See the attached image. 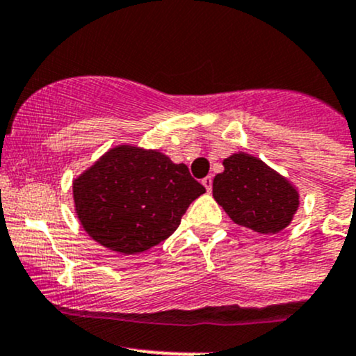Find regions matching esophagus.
Masks as SVG:
<instances>
[{
  "mask_svg": "<svg viewBox=\"0 0 356 356\" xmlns=\"http://www.w3.org/2000/svg\"><path fill=\"white\" fill-rule=\"evenodd\" d=\"M202 186L206 187V191H208V193H211V189H213V177L208 175V177L202 179Z\"/></svg>",
  "mask_w": 356,
  "mask_h": 356,
  "instance_id": "obj_1",
  "label": "esophagus"
}]
</instances>
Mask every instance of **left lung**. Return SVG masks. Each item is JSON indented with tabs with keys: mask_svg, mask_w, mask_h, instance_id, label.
Wrapping results in <instances>:
<instances>
[{
	"mask_svg": "<svg viewBox=\"0 0 356 356\" xmlns=\"http://www.w3.org/2000/svg\"><path fill=\"white\" fill-rule=\"evenodd\" d=\"M213 181V196L236 225L257 233L282 232L299 208L296 187L257 157L233 154Z\"/></svg>",
	"mask_w": 356,
	"mask_h": 356,
	"instance_id": "1",
	"label": "left lung"
}]
</instances>
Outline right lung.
I'll return each mask as SVG.
<instances>
[{
	"instance_id": "right-lung-1",
	"label": "right lung",
	"mask_w": 356,
	"mask_h": 356,
	"mask_svg": "<svg viewBox=\"0 0 356 356\" xmlns=\"http://www.w3.org/2000/svg\"><path fill=\"white\" fill-rule=\"evenodd\" d=\"M72 191L88 235L124 255L167 240L191 202L206 193L184 163L130 145L106 152L74 181Z\"/></svg>"
}]
</instances>
